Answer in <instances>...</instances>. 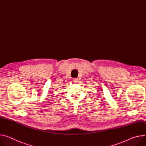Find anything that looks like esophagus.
Wrapping results in <instances>:
<instances>
[{
    "label": "esophagus",
    "instance_id": "obj_1",
    "mask_svg": "<svg viewBox=\"0 0 146 146\" xmlns=\"http://www.w3.org/2000/svg\"><path fill=\"white\" fill-rule=\"evenodd\" d=\"M78 79H77V78H73V81H74V82H78Z\"/></svg>",
    "mask_w": 146,
    "mask_h": 146
}]
</instances>
